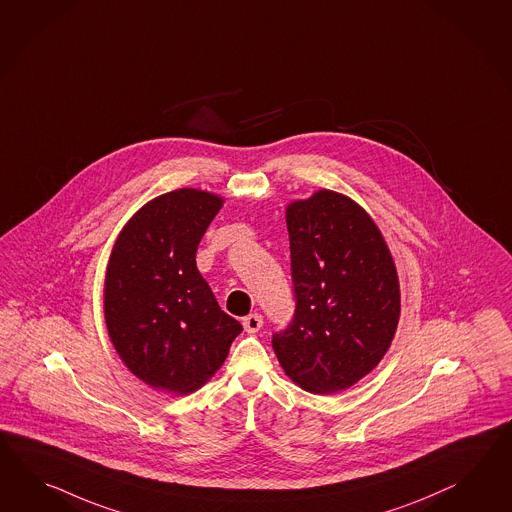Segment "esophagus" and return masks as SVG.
<instances>
[{
	"label": "esophagus",
	"instance_id": "esophagus-1",
	"mask_svg": "<svg viewBox=\"0 0 512 512\" xmlns=\"http://www.w3.org/2000/svg\"><path fill=\"white\" fill-rule=\"evenodd\" d=\"M242 325H244V329H246L248 333H257V331L262 327L261 314H257V312L248 314V316L242 320Z\"/></svg>",
	"mask_w": 512,
	"mask_h": 512
}]
</instances>
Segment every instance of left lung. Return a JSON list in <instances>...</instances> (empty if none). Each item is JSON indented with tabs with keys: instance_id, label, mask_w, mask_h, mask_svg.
Returning <instances> with one entry per match:
<instances>
[{
	"instance_id": "1",
	"label": "left lung",
	"mask_w": 512,
	"mask_h": 512,
	"mask_svg": "<svg viewBox=\"0 0 512 512\" xmlns=\"http://www.w3.org/2000/svg\"><path fill=\"white\" fill-rule=\"evenodd\" d=\"M296 311L272 346L312 394L355 385L385 357L399 320V281L368 212L333 190L287 207Z\"/></svg>"
}]
</instances>
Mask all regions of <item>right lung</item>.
I'll return each mask as SVG.
<instances>
[{
  "label": "right lung",
  "instance_id": "obj_1",
  "mask_svg": "<svg viewBox=\"0 0 512 512\" xmlns=\"http://www.w3.org/2000/svg\"><path fill=\"white\" fill-rule=\"evenodd\" d=\"M222 203L196 188L163 194L125 224L109 259V337L125 366L164 392L203 387L242 333L196 266L201 237Z\"/></svg>",
  "mask_w": 512,
  "mask_h": 512
}]
</instances>
